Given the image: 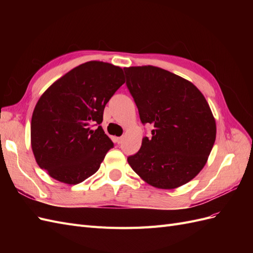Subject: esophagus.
I'll use <instances>...</instances> for the list:
<instances>
[{"label":"esophagus","instance_id":"obj_1","mask_svg":"<svg viewBox=\"0 0 253 253\" xmlns=\"http://www.w3.org/2000/svg\"><path fill=\"white\" fill-rule=\"evenodd\" d=\"M122 140H124V137H117V138H116V142L118 144H120L122 142Z\"/></svg>","mask_w":253,"mask_h":253}]
</instances>
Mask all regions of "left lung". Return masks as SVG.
Listing matches in <instances>:
<instances>
[{
    "label": "left lung",
    "instance_id": "obj_1",
    "mask_svg": "<svg viewBox=\"0 0 253 253\" xmlns=\"http://www.w3.org/2000/svg\"><path fill=\"white\" fill-rule=\"evenodd\" d=\"M125 73L141 122L154 126L128 165L155 188L185 185L202 171L215 141L208 102L193 83L160 67L132 66Z\"/></svg>",
    "mask_w": 253,
    "mask_h": 253
}]
</instances>
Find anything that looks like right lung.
I'll use <instances>...</instances> for the list:
<instances>
[{"mask_svg": "<svg viewBox=\"0 0 253 253\" xmlns=\"http://www.w3.org/2000/svg\"><path fill=\"white\" fill-rule=\"evenodd\" d=\"M125 82L121 67L88 61L44 91L33 113L30 141L37 164L50 177L77 185L98 171L114 147L100 126L103 111Z\"/></svg>", "mask_w": 253, "mask_h": 253, "instance_id": "right-lung-1", "label": "right lung"}]
</instances>
